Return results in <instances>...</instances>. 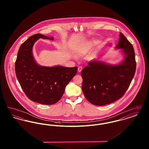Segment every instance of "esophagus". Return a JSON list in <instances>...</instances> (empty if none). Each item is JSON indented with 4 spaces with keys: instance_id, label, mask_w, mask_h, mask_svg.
<instances>
[{
    "instance_id": "esophagus-1",
    "label": "esophagus",
    "mask_w": 149,
    "mask_h": 149,
    "mask_svg": "<svg viewBox=\"0 0 149 149\" xmlns=\"http://www.w3.org/2000/svg\"><path fill=\"white\" fill-rule=\"evenodd\" d=\"M82 69H83V67H82L81 66H79V67H78V72H81V71L82 70Z\"/></svg>"
}]
</instances>
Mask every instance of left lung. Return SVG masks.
Returning <instances> with one entry per match:
<instances>
[{
  "mask_svg": "<svg viewBox=\"0 0 149 149\" xmlns=\"http://www.w3.org/2000/svg\"><path fill=\"white\" fill-rule=\"evenodd\" d=\"M125 55L118 65L93 60L81 71L82 91L86 99L95 106H104L120 99L135 75L136 67L132 45L121 32L116 47Z\"/></svg>",
  "mask_w": 149,
  "mask_h": 149,
  "instance_id": "1",
  "label": "left lung"
}]
</instances>
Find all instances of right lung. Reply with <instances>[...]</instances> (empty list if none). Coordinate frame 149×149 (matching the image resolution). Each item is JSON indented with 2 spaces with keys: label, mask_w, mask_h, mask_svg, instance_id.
Segmentation results:
<instances>
[{
  "label": "right lung",
  "mask_w": 149,
  "mask_h": 149,
  "mask_svg": "<svg viewBox=\"0 0 149 149\" xmlns=\"http://www.w3.org/2000/svg\"><path fill=\"white\" fill-rule=\"evenodd\" d=\"M40 38L54 40L52 37L40 33L29 37L18 50L15 71L22 89L29 99L40 104L51 105L61 98L66 86L76 75L78 67H47L37 64L32 47Z\"/></svg>",
  "instance_id": "add662e5"
}]
</instances>
